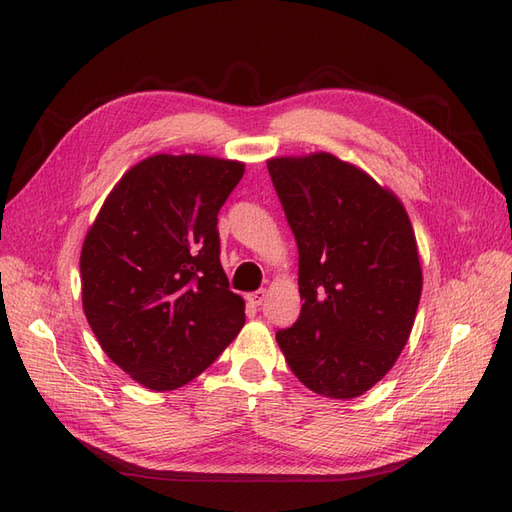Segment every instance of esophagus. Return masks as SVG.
Listing matches in <instances>:
<instances>
[{
  "mask_svg": "<svg viewBox=\"0 0 512 512\" xmlns=\"http://www.w3.org/2000/svg\"><path fill=\"white\" fill-rule=\"evenodd\" d=\"M265 299H267V290H256V292L247 294V301H250V303L256 305V307L265 303Z\"/></svg>",
  "mask_w": 512,
  "mask_h": 512,
  "instance_id": "1",
  "label": "esophagus"
}]
</instances>
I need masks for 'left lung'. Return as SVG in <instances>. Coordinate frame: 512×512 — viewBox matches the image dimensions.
I'll use <instances>...</instances> for the list:
<instances>
[{
    "label": "left lung",
    "mask_w": 512,
    "mask_h": 512,
    "mask_svg": "<svg viewBox=\"0 0 512 512\" xmlns=\"http://www.w3.org/2000/svg\"><path fill=\"white\" fill-rule=\"evenodd\" d=\"M299 247L301 316L277 331L309 391L359 397L404 350L423 271L401 200L327 151L267 162Z\"/></svg>",
    "instance_id": "obj_1"
}]
</instances>
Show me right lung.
I'll return each mask as SVG.
<instances>
[{
    "label": "right lung",
    "mask_w": 512,
    "mask_h": 512,
    "mask_svg": "<svg viewBox=\"0 0 512 512\" xmlns=\"http://www.w3.org/2000/svg\"><path fill=\"white\" fill-rule=\"evenodd\" d=\"M245 164L158 153L106 196L81 252L83 312L102 350L151 391H175L245 324L220 262L218 213Z\"/></svg>",
    "instance_id": "1"
}]
</instances>
